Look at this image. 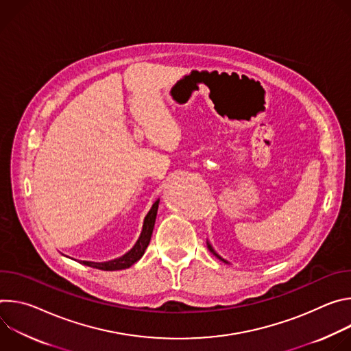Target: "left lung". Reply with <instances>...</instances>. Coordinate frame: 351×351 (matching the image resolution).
Instances as JSON below:
<instances>
[{
  "label": "left lung",
  "mask_w": 351,
  "mask_h": 351,
  "mask_svg": "<svg viewBox=\"0 0 351 351\" xmlns=\"http://www.w3.org/2000/svg\"><path fill=\"white\" fill-rule=\"evenodd\" d=\"M207 245H208V248H210V252H211V253H213V254H214V256H215V257H218V258H219V260H222V261H223V263H226V264H228V261H225V260H223V258H221V257H219V256H218V254H217V253H215V252H214V248H213V247H211V244H210V243H208V241H207Z\"/></svg>",
  "instance_id": "8db88e82"
}]
</instances>
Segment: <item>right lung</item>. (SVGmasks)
<instances>
[{
	"label": "right lung",
	"mask_w": 351,
	"mask_h": 351,
	"mask_svg": "<svg viewBox=\"0 0 351 351\" xmlns=\"http://www.w3.org/2000/svg\"><path fill=\"white\" fill-rule=\"evenodd\" d=\"M158 204H160V199H157V202L153 204L152 210H149L148 214L145 215L140 237L137 239L133 248H130L126 254H123L119 258L106 261V263L80 261V264L91 267V268L101 269V271H119V269H126V268L132 267L134 263H137L143 257L149 240H152V234H153V229H154V223H156V218H157V211H158Z\"/></svg>",
	"instance_id": "add662e5"
}]
</instances>
